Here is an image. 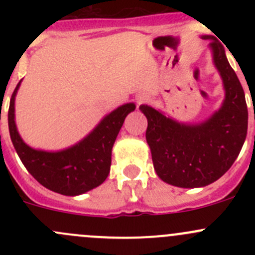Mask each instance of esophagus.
<instances>
[{"mask_svg":"<svg viewBox=\"0 0 255 255\" xmlns=\"http://www.w3.org/2000/svg\"><path fill=\"white\" fill-rule=\"evenodd\" d=\"M146 101H148V96H146V95L142 94V95H138V96H137V104L138 105H142Z\"/></svg>","mask_w":255,"mask_h":255,"instance_id":"34e87169","label":"esophagus"}]
</instances>
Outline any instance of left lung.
<instances>
[{
	"label": "left lung",
	"instance_id": "1",
	"mask_svg": "<svg viewBox=\"0 0 255 255\" xmlns=\"http://www.w3.org/2000/svg\"><path fill=\"white\" fill-rule=\"evenodd\" d=\"M210 40L212 61L222 79L225 100L217 111L199 123L174 120L160 110L140 105L148 120L145 132L156 175L173 186L204 187L220 179L237 159L248 129V109L243 87L231 68L223 45Z\"/></svg>",
	"mask_w": 255,
	"mask_h": 255
}]
</instances>
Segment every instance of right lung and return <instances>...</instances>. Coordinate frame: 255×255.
<instances>
[{
	"instance_id": "right-lung-1",
	"label": "right lung",
	"mask_w": 255,
	"mask_h": 255,
	"mask_svg": "<svg viewBox=\"0 0 255 255\" xmlns=\"http://www.w3.org/2000/svg\"><path fill=\"white\" fill-rule=\"evenodd\" d=\"M20 80L9 102L8 128L18 156L29 174L47 189L65 196H78L106 180L111 168L112 148L126 117L135 110L133 102L105 116L99 125L78 143L61 150H42L28 145L16 126L14 101Z\"/></svg>"
}]
</instances>
